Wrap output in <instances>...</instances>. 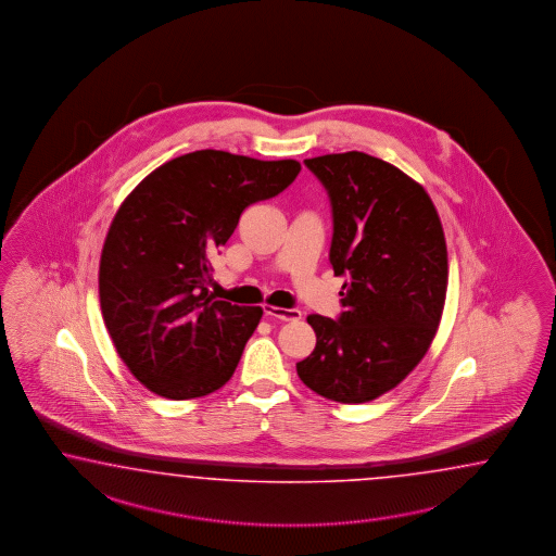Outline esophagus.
Here are the masks:
<instances>
[{
    "mask_svg": "<svg viewBox=\"0 0 556 556\" xmlns=\"http://www.w3.org/2000/svg\"><path fill=\"white\" fill-rule=\"evenodd\" d=\"M263 314H265V317L281 319V321H295L301 317L300 309H283V307H273V305H265Z\"/></svg>",
    "mask_w": 556,
    "mask_h": 556,
    "instance_id": "1",
    "label": "esophagus"
}]
</instances>
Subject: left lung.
Instances as JSON below:
<instances>
[{
  "mask_svg": "<svg viewBox=\"0 0 556 556\" xmlns=\"http://www.w3.org/2000/svg\"><path fill=\"white\" fill-rule=\"evenodd\" d=\"M305 165L330 195L344 312L307 317L316 348L298 375L336 403H368L403 382L435 338L447 293L443 226L425 188L389 162L345 151Z\"/></svg>",
  "mask_w": 556,
  "mask_h": 556,
  "instance_id": "8db88e82",
  "label": "left lung"
}]
</instances>
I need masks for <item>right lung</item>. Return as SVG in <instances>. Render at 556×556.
<instances>
[{"mask_svg":"<svg viewBox=\"0 0 556 556\" xmlns=\"http://www.w3.org/2000/svg\"><path fill=\"white\" fill-rule=\"evenodd\" d=\"M300 169L295 160L192 151L125 198L103 244L99 300L121 361L146 389L186 401L235 375L263 309L212 298L211 256L247 206L283 192Z\"/></svg>","mask_w":556,"mask_h":556,"instance_id":"right-lung-1","label":"right lung"}]
</instances>
